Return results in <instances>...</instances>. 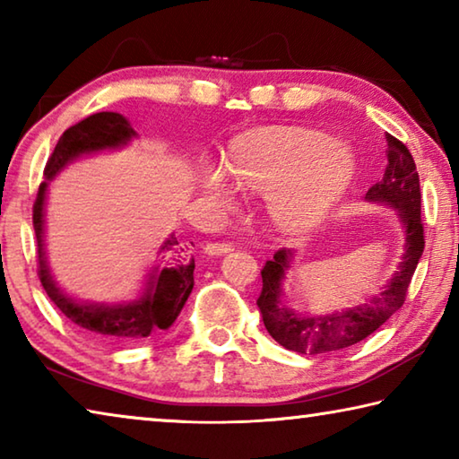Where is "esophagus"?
<instances>
[{"label":"esophagus","mask_w":459,"mask_h":459,"mask_svg":"<svg viewBox=\"0 0 459 459\" xmlns=\"http://www.w3.org/2000/svg\"><path fill=\"white\" fill-rule=\"evenodd\" d=\"M232 251L230 243H206L204 245V253L208 257H219V255H227Z\"/></svg>","instance_id":"esophagus-1"}]
</instances>
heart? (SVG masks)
I'll list each match as a JSON object with an SVG mask.
<instances>
[{
    "mask_svg": "<svg viewBox=\"0 0 459 459\" xmlns=\"http://www.w3.org/2000/svg\"><path fill=\"white\" fill-rule=\"evenodd\" d=\"M351 147L320 131L279 129L230 152L227 169L202 172L200 188L216 204H235L240 188L267 194L269 216L279 229H312L342 198L354 176Z\"/></svg>",
    "mask_w": 459,
    "mask_h": 459,
    "instance_id": "obj_1",
    "label": "heart"
}]
</instances>
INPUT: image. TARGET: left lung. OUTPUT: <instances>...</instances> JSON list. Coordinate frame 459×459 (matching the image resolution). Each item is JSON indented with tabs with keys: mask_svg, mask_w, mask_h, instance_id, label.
Masks as SVG:
<instances>
[{
	"mask_svg": "<svg viewBox=\"0 0 459 459\" xmlns=\"http://www.w3.org/2000/svg\"><path fill=\"white\" fill-rule=\"evenodd\" d=\"M386 168L383 180L367 192L364 200L397 211L405 230V253L383 291L372 295L364 304L342 307L325 316L295 314L285 306L283 281L293 265L295 253L281 248L261 271L263 290L257 299L263 324L275 342L287 351L299 354H328L342 351L377 332L388 317L397 314L405 304L407 290L417 263L423 255V222H421V188L413 155L397 137L386 134Z\"/></svg>",
	"mask_w": 459,
	"mask_h": 459,
	"instance_id": "1",
	"label": "left lung"
}]
</instances>
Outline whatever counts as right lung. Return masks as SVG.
I'll return each mask as SVG.
<instances>
[{"label":"right lung","instance_id":"add662e5","mask_svg":"<svg viewBox=\"0 0 459 459\" xmlns=\"http://www.w3.org/2000/svg\"><path fill=\"white\" fill-rule=\"evenodd\" d=\"M137 134L131 123L119 113L103 111L82 119L76 126L68 127L58 139L56 147L46 164V180L38 188L34 202V230L38 240V275H40L42 287L48 293L52 304L56 306L73 324L99 333L103 338H147L158 330H168L176 322L178 314L192 293L194 287V257H190V248L178 243L172 232L160 253L166 255L168 265H155L147 273L143 291L139 298L131 301H119V304H100V301H81L68 295L60 285L54 281L52 271L48 267V257L44 248V206L48 184L62 172L68 164L82 155L99 153L105 150H121Z\"/></svg>","mask_w":459,"mask_h":459}]
</instances>
